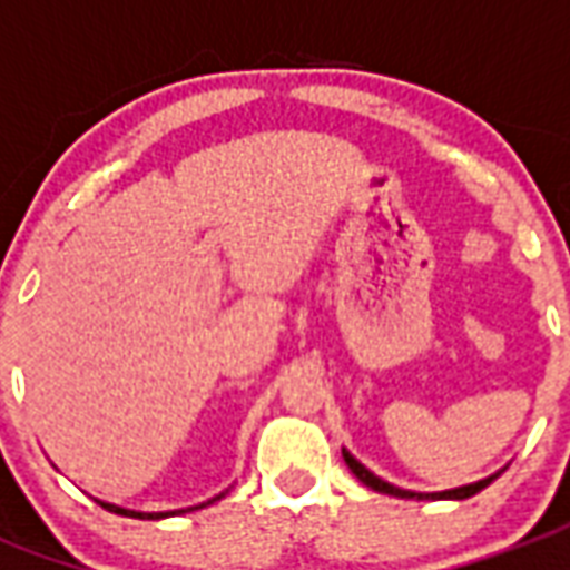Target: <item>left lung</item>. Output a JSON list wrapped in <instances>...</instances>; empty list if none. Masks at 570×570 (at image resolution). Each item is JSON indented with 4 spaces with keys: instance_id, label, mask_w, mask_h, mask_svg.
I'll return each instance as SVG.
<instances>
[{
    "instance_id": "8db88e82",
    "label": "left lung",
    "mask_w": 570,
    "mask_h": 570,
    "mask_svg": "<svg viewBox=\"0 0 570 570\" xmlns=\"http://www.w3.org/2000/svg\"><path fill=\"white\" fill-rule=\"evenodd\" d=\"M344 453V462H347V468L356 474V478L365 483V487H371L374 492H383V495H395V499H416V501H462V499H471V495H478L480 489H487L492 480L499 478L501 471H495V474H489V478L478 480V483H465V487H456V489H444V492H414V489H402V487H392V483H386L383 478H377L374 471H368V468L362 465L360 459L353 456V453H347V450H341Z\"/></svg>"
}]
</instances>
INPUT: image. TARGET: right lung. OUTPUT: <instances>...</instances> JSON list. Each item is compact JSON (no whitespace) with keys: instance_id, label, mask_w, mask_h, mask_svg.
Instances as JSON below:
<instances>
[{"instance_id":"add662e5","label":"right lung","mask_w":570,"mask_h":570,"mask_svg":"<svg viewBox=\"0 0 570 570\" xmlns=\"http://www.w3.org/2000/svg\"><path fill=\"white\" fill-rule=\"evenodd\" d=\"M226 492H220L217 499L210 501H220ZM99 501V499H96ZM210 501H205V504H210ZM105 510H111V513H120V517H132V520H166V517H175V513H187V510H199L205 508V504H196V508H187V510H154V513H147V510H129V508H120V504H111V501H99Z\"/></svg>"}]
</instances>
